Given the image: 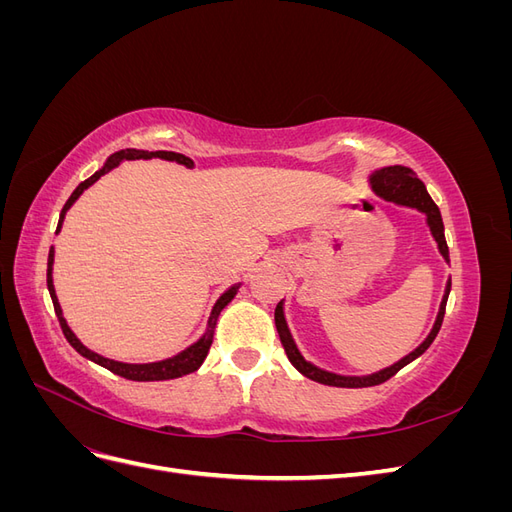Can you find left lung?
Segmentation results:
<instances>
[{"label": "left lung", "mask_w": 512, "mask_h": 512, "mask_svg": "<svg viewBox=\"0 0 512 512\" xmlns=\"http://www.w3.org/2000/svg\"><path fill=\"white\" fill-rule=\"evenodd\" d=\"M371 188L376 190V194H380L382 198L386 200H393V203L397 205H406V207H416L418 211H423L427 215V224L433 232V237H436L438 241V247L442 256L448 260V245H446V239H444V224H442V215H440V209L438 205L433 203L431 196L427 194V188L425 183L416 177L414 170L406 168V166H386V168H380L376 170L374 175H371ZM448 292H451V282H448L446 286V294L442 299V305H440V314H438V320L436 324H433V329L429 333V337L425 339V342L418 346L414 352H410L408 356H404L399 363L386 367L382 371H378V374L374 376H365V378H346V376H337V374H329V371H322L318 367H314L312 363H307L303 356L299 354L297 346H294L292 337H290V331L286 327V320H284V309H282V303H277L275 307V327H277V333H280V342L288 354L290 363L297 367L303 376H307L309 380H316L320 384H329V386H342V389H363V386H376V384H382L389 378H393L399 369H404L408 363H412L416 356H421L429 346L433 339H436L440 327H442V320H444V312H446V301H448Z\"/></svg>", "instance_id": "obj_1"}]
</instances>
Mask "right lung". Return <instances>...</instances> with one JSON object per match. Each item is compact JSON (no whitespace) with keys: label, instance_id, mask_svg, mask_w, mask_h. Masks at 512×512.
I'll use <instances>...</instances> for the list:
<instances>
[{"label":"right lung","instance_id":"add662e5","mask_svg":"<svg viewBox=\"0 0 512 512\" xmlns=\"http://www.w3.org/2000/svg\"><path fill=\"white\" fill-rule=\"evenodd\" d=\"M138 158H145V160H149V158L175 160V162L185 164V166H190V168H192V164H194L190 158H185L183 153H175V151H138V149H123V151H117L115 156H111V160H108V162L104 164V168H102V170H98L96 175H91L89 179H85L83 183H79V188H76V190L72 192V196L66 200V205H64V209H61V215H59L57 232H59V228H61V222H64V215H66V211L70 209V205L74 203V200L83 194V190H87L91 183L98 181L102 175H106L108 170H113L119 162H123V160H138ZM51 267H53V247H51V252H49V269H46V286H49L51 299H53V307H55V314H57V318H59L61 331H64V335H66V339L70 342V346H72L76 352H79V354H83L85 359H89V361H94V363H98V365L106 367L108 371H113V374H117V376H121V378H126V380H136V382H151V380H173V378H181V376H185V374H192V371H196L200 365H203L205 356L209 354L211 342H213V327H215V320H218V316H220L222 309L230 303V299L235 297V292H237V286H235V288H230L228 292H224V294H222L220 301L215 303V307H213V314H211V320H209V329H207V333H205L203 337H200L194 346H190L188 350H183L181 354L173 356V359H166V361H160V363L128 365V363H117V361H111V359H104V356H100V354H96V352H91V350H89V348H85V346L79 342V339H76V335L68 329V324H66L64 316H61L59 301H57V297H55L53 277H51Z\"/></svg>","mask_w":512,"mask_h":512}]
</instances>
